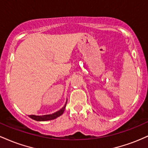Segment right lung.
<instances>
[{"mask_svg":"<svg viewBox=\"0 0 148 148\" xmlns=\"http://www.w3.org/2000/svg\"><path fill=\"white\" fill-rule=\"evenodd\" d=\"M66 104H67V102H66L64 106L61 108L60 110H59L58 111L56 112V113H53V114H49V115H28L30 118L33 119V120H36V121H47V120H54V119L57 118L58 117L60 116L63 113L64 111V108H65Z\"/></svg>","mask_w":148,"mask_h":148,"instance_id":"right-lung-1","label":"right lung"}]
</instances>
